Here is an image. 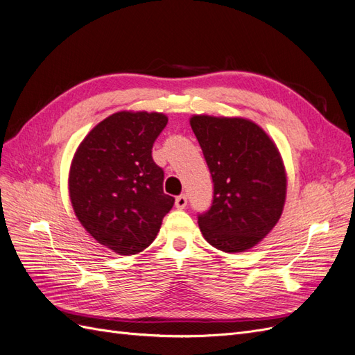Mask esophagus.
I'll list each match as a JSON object with an SVG mask.
<instances>
[{
  "mask_svg": "<svg viewBox=\"0 0 355 355\" xmlns=\"http://www.w3.org/2000/svg\"><path fill=\"white\" fill-rule=\"evenodd\" d=\"M187 202H188V198H187V196H179V197H176V201H175V206H176V209H179V210H182V209H185L187 207Z\"/></svg>",
  "mask_w": 355,
  "mask_h": 355,
  "instance_id": "1",
  "label": "esophagus"
}]
</instances>
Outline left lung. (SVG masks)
I'll list each match as a JSON object with an SVG mask.
<instances>
[{"mask_svg":"<svg viewBox=\"0 0 355 355\" xmlns=\"http://www.w3.org/2000/svg\"><path fill=\"white\" fill-rule=\"evenodd\" d=\"M189 124L214 187L210 210L198 216L202 237L225 253L249 250L283 213L287 175L282 154L247 118L192 115Z\"/></svg>","mask_w":355,"mask_h":355,"instance_id":"left-lung-1","label":"left lung"}]
</instances>
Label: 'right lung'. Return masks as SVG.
Listing matches in <instances>:
<instances>
[{"label": "right lung", "instance_id": "1", "mask_svg": "<svg viewBox=\"0 0 355 355\" xmlns=\"http://www.w3.org/2000/svg\"><path fill=\"white\" fill-rule=\"evenodd\" d=\"M167 121L161 112H115L73 154L68 187L75 216L96 241L121 256L145 250L175 204L153 159Z\"/></svg>", "mask_w": 355, "mask_h": 355}]
</instances>
